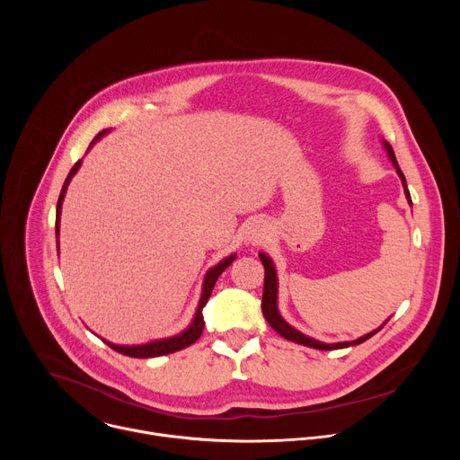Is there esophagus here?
I'll use <instances>...</instances> for the list:
<instances>
[{
	"mask_svg": "<svg viewBox=\"0 0 460 460\" xmlns=\"http://www.w3.org/2000/svg\"><path fill=\"white\" fill-rule=\"evenodd\" d=\"M266 236H268V227L261 220H252L243 231V240L249 243H260Z\"/></svg>",
	"mask_w": 460,
	"mask_h": 460,
	"instance_id": "34e87169",
	"label": "esophagus"
}]
</instances>
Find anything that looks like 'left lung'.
Returning a JSON list of instances; mask_svg holds the SVG:
<instances>
[{"mask_svg":"<svg viewBox=\"0 0 460 460\" xmlns=\"http://www.w3.org/2000/svg\"><path fill=\"white\" fill-rule=\"evenodd\" d=\"M384 149L391 160V164L395 165L397 169V174L401 176V181H402V187H404V192H406V199H408V204L411 206V196H410V190H408V185H406V178H404V172L401 171L399 164H397V158H395V153H393V147L384 142ZM260 261L264 264V270H266V277H264V293H261V313H264L266 320L270 322V325L273 327V330L284 337L286 341H291V342H296V344H302V346H307V348H314V349H323V351H332V349H342V348H349V346H357V344H362L366 342L367 339H371L375 333H378L382 330V325L387 322H384L378 330L353 341V342H337V344H325V342H318L311 337H305L304 333H300L298 330H295L293 325H289L279 313V305H277V296H279V279H277V270L273 266V260L266 254V252H260Z\"/></svg>","mask_w":460,"mask_h":460,"instance_id":"1","label":"left lung"}]
</instances>
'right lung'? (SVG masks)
I'll return each instance as SVG.
<instances>
[{
  "label": "right lung",
  "instance_id": "obj_1",
  "mask_svg": "<svg viewBox=\"0 0 460 460\" xmlns=\"http://www.w3.org/2000/svg\"><path fill=\"white\" fill-rule=\"evenodd\" d=\"M109 133V128L102 130V133H98V137L91 142V146H94L103 135ZM82 165V160H78L75 164V167L71 169L69 176L65 178V183L61 187V192H59V199H58V206H56V236L59 234V215H61V204H63V199H65V192H67V187L73 180V176L78 172ZM236 254H231L227 258H224L220 264H217L215 268H211L204 279V288H202V296H200V302H199V307H196V314L190 322V325L187 327L185 332H181L180 335L176 337H171V339H162V341H155V342H149V344H144V346H116V344H111L107 341H103L109 348H112L114 351L121 353V355H127V357H135V358H151V357H160V355H169V353H174V351H180L190 344H194L196 341L200 339L202 332H204V314H202V309L204 305L208 304L211 293H213V288L218 280V277L231 266V261L234 260Z\"/></svg>",
  "mask_w": 460,
  "mask_h": 460
}]
</instances>
